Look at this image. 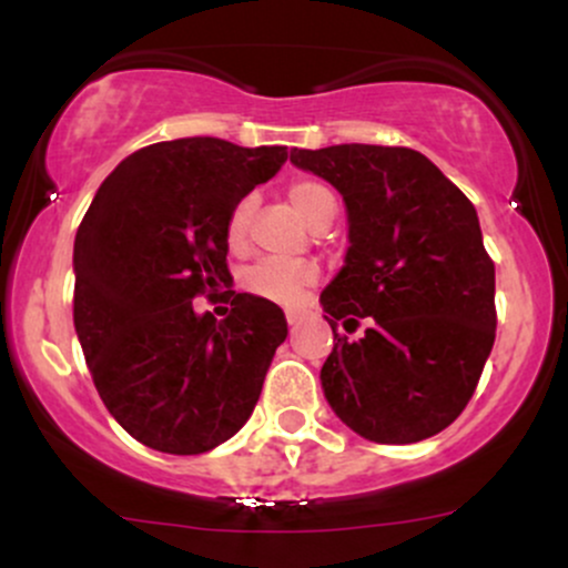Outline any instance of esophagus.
<instances>
[{
  "label": "esophagus",
  "instance_id": "34e87169",
  "mask_svg": "<svg viewBox=\"0 0 568 568\" xmlns=\"http://www.w3.org/2000/svg\"><path fill=\"white\" fill-rule=\"evenodd\" d=\"M285 321H288V325H296L298 321H302V315H298V312L288 310V312H285Z\"/></svg>",
  "mask_w": 568,
  "mask_h": 568
}]
</instances>
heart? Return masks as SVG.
Instances as JSON below:
<instances>
[{
    "instance_id": "1",
    "label": "heart",
    "mask_w": 568,
    "mask_h": 568,
    "mask_svg": "<svg viewBox=\"0 0 568 568\" xmlns=\"http://www.w3.org/2000/svg\"><path fill=\"white\" fill-rule=\"evenodd\" d=\"M288 200L296 213L315 230H325L338 211L336 194L331 192L323 181L315 179H293L288 184ZM253 213H256V194H245L234 202L226 216V243L234 251L245 245L247 230H251ZM317 280V266L312 262H280V258H266L245 272V291L256 296L272 298L280 304H296L306 285Z\"/></svg>"
}]
</instances>
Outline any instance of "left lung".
I'll return each instance as SVG.
<instances>
[{"label": "left lung", "mask_w": 568, "mask_h": 568, "mask_svg": "<svg viewBox=\"0 0 568 568\" xmlns=\"http://www.w3.org/2000/svg\"><path fill=\"white\" fill-rule=\"evenodd\" d=\"M347 202V264L323 291L334 349L321 379L344 425L374 443L438 435L465 410L497 336L494 262L473 202L408 146L293 149ZM361 322L355 343L338 335Z\"/></svg>", "instance_id": "obj_1"}]
</instances>
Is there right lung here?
Here are the masks:
<instances>
[{"label": "right lung", "mask_w": 568, "mask_h": 568, "mask_svg": "<svg viewBox=\"0 0 568 568\" xmlns=\"http://www.w3.org/2000/svg\"><path fill=\"white\" fill-rule=\"evenodd\" d=\"M288 160L285 146L160 141L103 181L74 240V328L103 406L165 454L230 440L288 336L283 310L224 291L230 315L192 298L230 283L226 216Z\"/></svg>", "instance_id": "right-lung-1"}]
</instances>
